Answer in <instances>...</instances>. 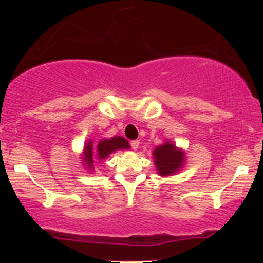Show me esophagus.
<instances>
[{"instance_id":"1","label":"esophagus","mask_w":263,"mask_h":263,"mask_svg":"<svg viewBox=\"0 0 263 263\" xmlns=\"http://www.w3.org/2000/svg\"><path fill=\"white\" fill-rule=\"evenodd\" d=\"M130 146L133 149H138L139 146H140V140H133V141H130Z\"/></svg>"}]
</instances>
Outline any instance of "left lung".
I'll return each instance as SVG.
<instances>
[{
    "label": "left lung",
    "mask_w": 263,
    "mask_h": 263,
    "mask_svg": "<svg viewBox=\"0 0 263 263\" xmlns=\"http://www.w3.org/2000/svg\"><path fill=\"white\" fill-rule=\"evenodd\" d=\"M154 165L160 176H171L183 167L185 156L171 141L164 142L153 151Z\"/></svg>",
    "instance_id": "1"
}]
</instances>
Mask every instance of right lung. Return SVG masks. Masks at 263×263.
Wrapping results in <instances>:
<instances>
[{"instance_id":"1","label":"right lung","mask_w":263,"mask_h":263,"mask_svg":"<svg viewBox=\"0 0 263 263\" xmlns=\"http://www.w3.org/2000/svg\"><path fill=\"white\" fill-rule=\"evenodd\" d=\"M129 142L122 136H114L111 139H103L100 140L98 146H97V158L99 160L106 159L111 153L117 149H129ZM93 142L88 141L84 147V161L85 165L87 166L88 170L93 168V163H95V158H93Z\"/></svg>"}]
</instances>
